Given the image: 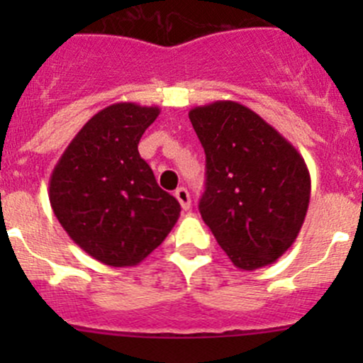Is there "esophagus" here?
Wrapping results in <instances>:
<instances>
[{
  "label": "esophagus",
  "mask_w": 363,
  "mask_h": 363,
  "mask_svg": "<svg viewBox=\"0 0 363 363\" xmlns=\"http://www.w3.org/2000/svg\"><path fill=\"white\" fill-rule=\"evenodd\" d=\"M175 199H177L179 203H181L182 211H189V207H191V199H189L188 189L179 188L177 191H175Z\"/></svg>",
  "instance_id": "esophagus-1"
}]
</instances>
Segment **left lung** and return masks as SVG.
Here are the masks:
<instances>
[{"instance_id":"left-lung-1","label":"left lung","mask_w":363,"mask_h":363,"mask_svg":"<svg viewBox=\"0 0 363 363\" xmlns=\"http://www.w3.org/2000/svg\"><path fill=\"white\" fill-rule=\"evenodd\" d=\"M205 151L200 214L242 270L270 265L291 247L306 219L311 175L294 145L237 101L189 111Z\"/></svg>"}]
</instances>
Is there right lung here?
Listing matches in <instances>:
<instances>
[{
  "label": "right lung",
  "instance_id": "right-lung-1",
  "mask_svg": "<svg viewBox=\"0 0 363 363\" xmlns=\"http://www.w3.org/2000/svg\"><path fill=\"white\" fill-rule=\"evenodd\" d=\"M158 107L113 104L94 113L65 149L49 200L69 239L98 262L135 267L170 233L181 205L138 155Z\"/></svg>",
  "mask_w": 363,
  "mask_h": 363
}]
</instances>
